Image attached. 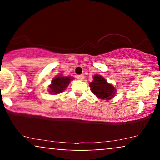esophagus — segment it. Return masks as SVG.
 <instances>
[{"label": "esophagus", "instance_id": "1", "mask_svg": "<svg viewBox=\"0 0 160 160\" xmlns=\"http://www.w3.org/2000/svg\"><path fill=\"white\" fill-rule=\"evenodd\" d=\"M76 78H77V79H78V80L83 81L84 79V75H78L76 76Z\"/></svg>", "mask_w": 160, "mask_h": 160}]
</instances>
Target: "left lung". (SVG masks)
Segmentation results:
<instances>
[{"label": "left lung", "mask_w": 160, "mask_h": 160, "mask_svg": "<svg viewBox=\"0 0 160 160\" xmlns=\"http://www.w3.org/2000/svg\"><path fill=\"white\" fill-rule=\"evenodd\" d=\"M89 87L92 92L100 100H111L117 92L115 87L107 82L105 78L99 74L94 75L93 81L89 83Z\"/></svg>", "instance_id": "8db88e82"}]
</instances>
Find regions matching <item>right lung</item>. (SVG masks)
<instances>
[{
  "label": "right lung",
  "instance_id": "obj_1",
  "mask_svg": "<svg viewBox=\"0 0 160 160\" xmlns=\"http://www.w3.org/2000/svg\"><path fill=\"white\" fill-rule=\"evenodd\" d=\"M73 79L74 78L72 76H64L62 74L57 75L49 85L48 92L51 95H58L62 92Z\"/></svg>",
  "mask_w": 160,
  "mask_h": 160
}]
</instances>
